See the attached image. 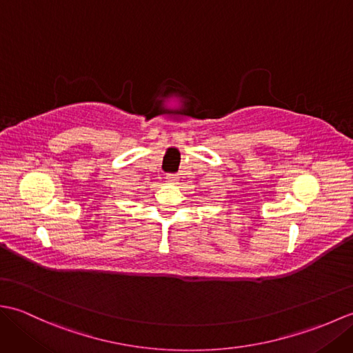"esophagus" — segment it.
Returning <instances> with one entry per match:
<instances>
[{"label":"esophagus","mask_w":353,"mask_h":353,"mask_svg":"<svg viewBox=\"0 0 353 353\" xmlns=\"http://www.w3.org/2000/svg\"><path fill=\"white\" fill-rule=\"evenodd\" d=\"M167 182H170V183H177V181H179V177L176 176V174H167Z\"/></svg>","instance_id":"34e87169"}]
</instances>
